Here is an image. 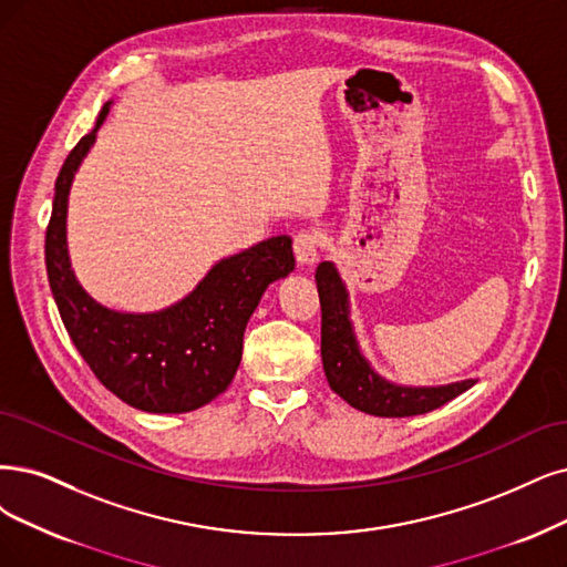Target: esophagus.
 Wrapping results in <instances>:
<instances>
[{
    "mask_svg": "<svg viewBox=\"0 0 567 567\" xmlns=\"http://www.w3.org/2000/svg\"><path fill=\"white\" fill-rule=\"evenodd\" d=\"M295 257L301 266H312L320 257V236L316 230H299L295 236Z\"/></svg>",
    "mask_w": 567,
    "mask_h": 567,
    "instance_id": "1",
    "label": "esophagus"
}]
</instances>
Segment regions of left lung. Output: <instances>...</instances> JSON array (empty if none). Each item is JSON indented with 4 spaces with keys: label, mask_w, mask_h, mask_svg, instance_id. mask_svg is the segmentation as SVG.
Listing matches in <instances>:
<instances>
[{
    "label": "left lung",
    "mask_w": 567,
    "mask_h": 567,
    "mask_svg": "<svg viewBox=\"0 0 567 567\" xmlns=\"http://www.w3.org/2000/svg\"><path fill=\"white\" fill-rule=\"evenodd\" d=\"M316 282L322 306L324 375L329 388L352 409L381 417L421 415L444 406L476 383L474 379H467L449 385H400L383 379L360 348L350 320V295L339 276V268L331 261H322L316 272Z\"/></svg>",
    "instance_id": "1"
}]
</instances>
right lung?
I'll return each instance as SVG.
<instances>
[{
  "mask_svg": "<svg viewBox=\"0 0 567 567\" xmlns=\"http://www.w3.org/2000/svg\"><path fill=\"white\" fill-rule=\"evenodd\" d=\"M110 110L112 100L55 179L47 228L49 285L72 343L104 388L146 413H188L234 381L251 312L270 282L295 270L291 238H268L217 261L184 299L154 312H123L95 301L70 261L68 203L79 165Z\"/></svg>",
  "mask_w": 567,
  "mask_h": 567,
  "instance_id": "right-lung-1",
  "label": "right lung"
}]
</instances>
